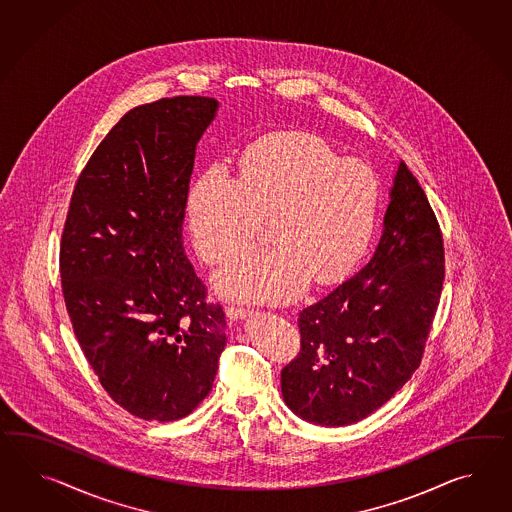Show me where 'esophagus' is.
I'll list each match as a JSON object with an SVG mask.
<instances>
[{
    "mask_svg": "<svg viewBox=\"0 0 512 512\" xmlns=\"http://www.w3.org/2000/svg\"><path fill=\"white\" fill-rule=\"evenodd\" d=\"M225 314H227V318L231 320V322H238V320H246L248 316H250V311L248 309H242V307H227L225 309Z\"/></svg>",
    "mask_w": 512,
    "mask_h": 512,
    "instance_id": "esophagus-1",
    "label": "esophagus"
}]
</instances>
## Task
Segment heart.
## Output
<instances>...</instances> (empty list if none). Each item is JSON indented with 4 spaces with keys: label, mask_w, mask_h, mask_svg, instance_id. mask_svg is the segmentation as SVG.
<instances>
[{
    "label": "heart",
    "mask_w": 512,
    "mask_h": 512,
    "mask_svg": "<svg viewBox=\"0 0 512 512\" xmlns=\"http://www.w3.org/2000/svg\"><path fill=\"white\" fill-rule=\"evenodd\" d=\"M379 185L374 170L342 159L324 140L287 135L253 151L242 175L212 164L188 196L196 250L209 264L231 261L272 222L275 248L255 251L214 277L238 300L281 303L311 283H333L359 261L374 229Z\"/></svg>",
    "instance_id": "b5f03b06"
}]
</instances>
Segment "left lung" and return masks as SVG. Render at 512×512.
<instances>
[{"label": "left lung", "instance_id": "8db88e82", "mask_svg": "<svg viewBox=\"0 0 512 512\" xmlns=\"http://www.w3.org/2000/svg\"><path fill=\"white\" fill-rule=\"evenodd\" d=\"M388 196L370 262L300 312L301 349L281 372V392L305 422H361L422 361L444 285L442 233L407 164H398Z\"/></svg>", "mask_w": 512, "mask_h": 512}]
</instances>
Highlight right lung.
I'll list each match as a JSON object with an SVG mask.
<instances>
[{"label": "right lung", "mask_w": 512, "mask_h": 512, "mask_svg": "<svg viewBox=\"0 0 512 512\" xmlns=\"http://www.w3.org/2000/svg\"><path fill=\"white\" fill-rule=\"evenodd\" d=\"M220 103L177 96L125 113L75 185L61 240L66 309L101 387L142 420L211 392L225 314L183 248L196 146Z\"/></svg>", "instance_id": "1"}]
</instances>
